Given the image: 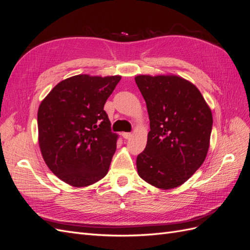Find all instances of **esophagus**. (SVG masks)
<instances>
[{
  "label": "esophagus",
  "mask_w": 250,
  "mask_h": 250,
  "mask_svg": "<svg viewBox=\"0 0 250 250\" xmlns=\"http://www.w3.org/2000/svg\"><path fill=\"white\" fill-rule=\"evenodd\" d=\"M131 135H132V134H131L130 132H123V133H122V137H123L124 139H126V140L131 138Z\"/></svg>",
  "instance_id": "esophagus-1"
}]
</instances>
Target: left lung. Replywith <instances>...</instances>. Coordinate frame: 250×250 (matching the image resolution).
Masks as SVG:
<instances>
[{
	"label": "left lung",
	"instance_id": "left-lung-1",
	"mask_svg": "<svg viewBox=\"0 0 250 250\" xmlns=\"http://www.w3.org/2000/svg\"><path fill=\"white\" fill-rule=\"evenodd\" d=\"M134 79L150 120L146 148L137 157L138 173L156 188H177L206 160L211 111L199 89L184 78L140 75Z\"/></svg>",
	"mask_w": 250,
	"mask_h": 250
}]
</instances>
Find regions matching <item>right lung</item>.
Masks as SVG:
<instances>
[{
    "label": "right lung",
    "mask_w": 250,
    "mask_h": 250,
    "mask_svg": "<svg viewBox=\"0 0 250 250\" xmlns=\"http://www.w3.org/2000/svg\"><path fill=\"white\" fill-rule=\"evenodd\" d=\"M120 80L77 75L59 82L42 101L40 148L49 169L64 183L86 187L107 174L118 135L104 104Z\"/></svg>",
    "instance_id": "add662e5"
}]
</instances>
